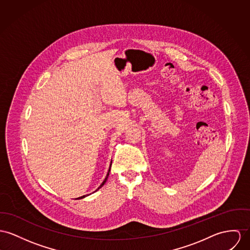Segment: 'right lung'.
Returning a JSON list of instances; mask_svg holds the SVG:
<instances>
[{
    "label": "right lung",
    "mask_w": 250,
    "mask_h": 250,
    "mask_svg": "<svg viewBox=\"0 0 250 250\" xmlns=\"http://www.w3.org/2000/svg\"><path fill=\"white\" fill-rule=\"evenodd\" d=\"M110 167H111V165H110ZM110 167H109V169H108V172H107V174H106V177L104 178V182H103V183L101 184V186H100V187L98 188V189H100V188H102V187H103V186H104V185L105 184V182H106V180H107V177H108V175H109V172H110ZM98 189H97V190H98ZM86 196H87V195H83V196H82V197H79L78 199H83V198H84V197H86Z\"/></svg>",
    "instance_id": "1"
}]
</instances>
